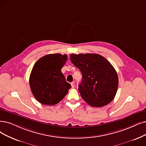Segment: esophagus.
Instances as JSON below:
<instances>
[{
  "label": "esophagus",
  "mask_w": 146,
  "mask_h": 146,
  "mask_svg": "<svg viewBox=\"0 0 146 146\" xmlns=\"http://www.w3.org/2000/svg\"><path fill=\"white\" fill-rule=\"evenodd\" d=\"M71 86H72V88H74V87H75V84H74V83H71Z\"/></svg>",
  "instance_id": "34e87169"
}]
</instances>
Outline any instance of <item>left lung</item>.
Here are the masks:
<instances>
[{
	"mask_svg": "<svg viewBox=\"0 0 146 146\" xmlns=\"http://www.w3.org/2000/svg\"><path fill=\"white\" fill-rule=\"evenodd\" d=\"M70 60L82 74L78 90L87 104L101 107L113 100L118 88V75L106 58L98 54H72Z\"/></svg>",
	"mask_w": 146,
	"mask_h": 146,
	"instance_id": "obj_1",
	"label": "left lung"
}]
</instances>
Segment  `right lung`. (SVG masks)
Masks as SVG:
<instances>
[{"instance_id":"add662e5","label":"right lung","mask_w":146,"mask_h":146,"mask_svg":"<svg viewBox=\"0 0 146 146\" xmlns=\"http://www.w3.org/2000/svg\"><path fill=\"white\" fill-rule=\"evenodd\" d=\"M66 54H50L35 64L29 78L31 91L36 100L46 106H54L65 97L71 86L66 81L61 69Z\"/></svg>"}]
</instances>
